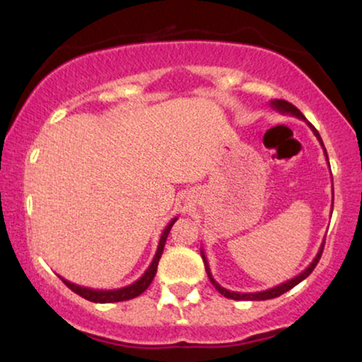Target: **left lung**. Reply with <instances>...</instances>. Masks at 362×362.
<instances>
[{
  "instance_id": "1",
  "label": "left lung",
  "mask_w": 362,
  "mask_h": 362,
  "mask_svg": "<svg viewBox=\"0 0 362 362\" xmlns=\"http://www.w3.org/2000/svg\"><path fill=\"white\" fill-rule=\"evenodd\" d=\"M270 107L274 108V110H276V112H280V113H286V115H293V117H296V118H300V120H303V122H306V125H308L310 128H311V132L315 133V136L318 138V141H320V145L323 146V151H325V156H326V161H328V153H326V148H325V145H323V140H321V136H320V133H318V130H316V128L311 125V123L306 120V118L303 117V113H301L298 108H296L295 105H291L290 102H286V100H272L270 102ZM328 165H329V161H328ZM334 196V194H333ZM323 247H325V240H323V244H321V247H320V250H318V254H316V257L313 259V262H311V264L306 267V269L301 272V274H298L296 276H293V279L291 280H286V281H284V284H280V285H276V286H274V288H269V290H264V291H255V293H239V291H230V290H227V288H224V286H221L219 284H217V281L214 280V276H212V274H211V269H209V262H207V259H206V255H204V250L201 249V257H202V262H204V267H206V272H207V276H209V280H211V284L216 286V290L219 291L221 295H224L226 298H230V300H249V301H257V300H270V298H276V296H280V295H284V293H286V291L288 290H291L293 288L295 285H298L300 281H303L306 276H308L311 272L315 270V267H316V264H318L320 262V259H321V254H323Z\"/></svg>"
}]
</instances>
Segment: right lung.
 <instances>
[{
  "label": "right lung",
  "mask_w": 362,
  "mask_h": 362,
  "mask_svg": "<svg viewBox=\"0 0 362 362\" xmlns=\"http://www.w3.org/2000/svg\"><path fill=\"white\" fill-rule=\"evenodd\" d=\"M176 221H177V217H173V219L170 221V224L165 227V230H163V234L160 237V242H158L156 254H155V257H153L150 267H148L145 274H143L138 280L133 281V284L127 285V286H122V288H115V290H97V288H87V286H81L77 284H72V281L62 279V276H61V280L72 291H76V293L81 295L82 298H86L88 301H93V303H115V301H125V300L135 298V296L141 295L143 291H145L148 286H150L153 279H155L156 269H158V262H160V259H161V254H163V249H165L168 234H170L171 227Z\"/></svg>",
  "instance_id": "1"
}]
</instances>
